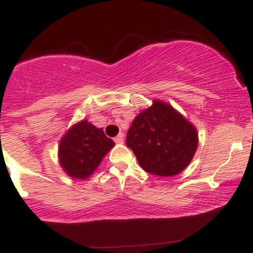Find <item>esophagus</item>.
<instances>
[{"label": "esophagus", "mask_w": 253, "mask_h": 253, "mask_svg": "<svg viewBox=\"0 0 253 253\" xmlns=\"http://www.w3.org/2000/svg\"><path fill=\"white\" fill-rule=\"evenodd\" d=\"M114 141L117 144H123L124 143V135L123 134H119L114 138Z\"/></svg>", "instance_id": "obj_1"}]
</instances>
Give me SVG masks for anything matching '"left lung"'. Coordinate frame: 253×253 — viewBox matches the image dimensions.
Wrapping results in <instances>:
<instances>
[{
	"instance_id": "8db88e82",
	"label": "left lung",
	"mask_w": 253,
	"mask_h": 253,
	"mask_svg": "<svg viewBox=\"0 0 253 253\" xmlns=\"http://www.w3.org/2000/svg\"><path fill=\"white\" fill-rule=\"evenodd\" d=\"M126 144L147 172L162 177L181 173L197 150L199 134L172 106L153 100L152 106L133 120Z\"/></svg>"
}]
</instances>
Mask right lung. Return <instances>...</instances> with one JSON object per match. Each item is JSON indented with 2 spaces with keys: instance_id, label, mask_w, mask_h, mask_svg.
Segmentation results:
<instances>
[{
  "instance_id": "1",
  "label": "right lung",
  "mask_w": 253,
  "mask_h": 253,
  "mask_svg": "<svg viewBox=\"0 0 253 253\" xmlns=\"http://www.w3.org/2000/svg\"><path fill=\"white\" fill-rule=\"evenodd\" d=\"M114 145L102 128H97L88 120H82L71 126L60 139L59 164L68 176L86 179L96 171Z\"/></svg>"
}]
</instances>
